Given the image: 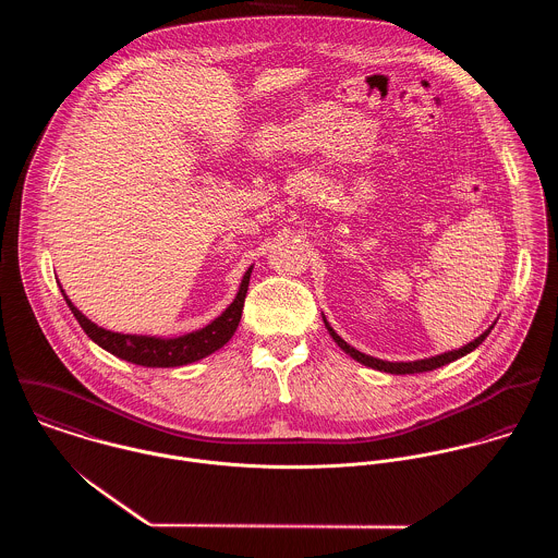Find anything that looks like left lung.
Here are the masks:
<instances>
[{
	"label": "left lung",
	"instance_id": "1",
	"mask_svg": "<svg viewBox=\"0 0 558 558\" xmlns=\"http://www.w3.org/2000/svg\"><path fill=\"white\" fill-rule=\"evenodd\" d=\"M322 319H324V326H326V330H328V335L332 337V341L345 352V354H350L354 361H359L361 365H365V367H372V369H378V372H387V374H398V376H403V374H423V372H432V369H438V367H442V365H447V363H451V361H458V359H462V356H466V354H471L475 348H478L483 341H485V337L492 332V328H494V324L489 326V328H485L481 335H478L477 339H473L471 343H466V345H462V348H458V350H449V352H442V354H436V356H429V359H418V361H383V359H376V356H369V354H363V352H359L356 348H352L350 343H345L337 332H335V328L328 324V319L324 318V314H322Z\"/></svg>",
	"mask_w": 558,
	"mask_h": 558
}]
</instances>
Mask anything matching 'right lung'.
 <instances>
[{"mask_svg":"<svg viewBox=\"0 0 558 558\" xmlns=\"http://www.w3.org/2000/svg\"><path fill=\"white\" fill-rule=\"evenodd\" d=\"M251 270L248 268L242 279H240L239 292L234 296V301L221 312V316L208 322L206 326L184 332V335H175V337H159V335H135V332H116V330H107L102 326H98L96 322L85 318L80 310L73 305V301L64 294V301L69 303L71 312L75 314V318L81 324V328L85 330V335L98 343L102 350H107L109 354L142 365V367H180V365H189L195 361H202L206 356H210L213 352L221 350L236 332L239 328L240 316H242V307H244V299H246V290H248V279H251Z\"/></svg>","mask_w":558,"mask_h":558,"instance_id":"add662e5","label":"right lung"}]
</instances>
